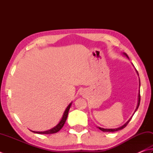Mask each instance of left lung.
Wrapping results in <instances>:
<instances>
[{
    "label": "left lung",
    "mask_w": 153,
    "mask_h": 153,
    "mask_svg": "<svg viewBox=\"0 0 153 153\" xmlns=\"http://www.w3.org/2000/svg\"><path fill=\"white\" fill-rule=\"evenodd\" d=\"M123 54H125V55L126 57H127V58H128V56H127V54H126V53H123ZM137 74H138V73H137ZM139 83H140V80H139ZM140 83L139 84V87H140ZM140 91H139V96H138V103H137V106L136 109H135L134 112L137 111L138 108H139V105H140ZM134 114H132V115H134ZM132 117V116L130 118V119H129V120L125 124V125H123L122 126H120V127H119V128H101V127H98V128H99L100 131H103V132H114V131H118L121 130V129L125 128V126L128 125V123H129V121H130V120H131Z\"/></svg>",
    "instance_id": "obj_1"
}]
</instances>
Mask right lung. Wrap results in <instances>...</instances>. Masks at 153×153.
Segmentation results:
<instances>
[{
    "label": "right lung",
    "instance_id": "1",
    "mask_svg": "<svg viewBox=\"0 0 153 153\" xmlns=\"http://www.w3.org/2000/svg\"><path fill=\"white\" fill-rule=\"evenodd\" d=\"M72 105V102H71L69 104L68 106L66 108V110L65 111L64 114H63V116L62 117V119L60 120V121L59 122V123L56 126H54V128L50 129V130H48V131H41V132H39V131H31L32 132H34V133H37V134H53V133H56V132H59L60 129L62 128V126H64L65 123L66 122V120L67 119V117H68V111H69V109L71 108V106Z\"/></svg>",
    "mask_w": 153,
    "mask_h": 153
}]
</instances>
